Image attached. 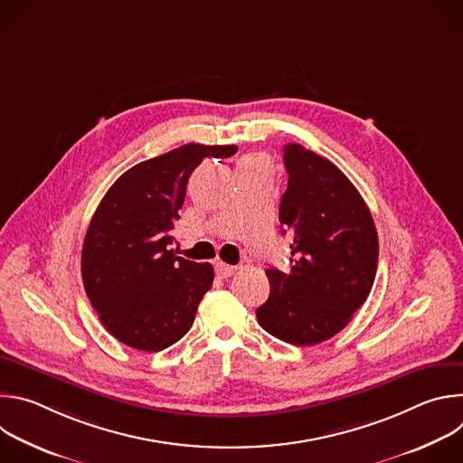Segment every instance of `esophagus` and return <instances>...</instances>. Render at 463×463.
I'll use <instances>...</instances> for the list:
<instances>
[{
	"instance_id": "esophagus-1",
	"label": "esophagus",
	"mask_w": 463,
	"mask_h": 463,
	"mask_svg": "<svg viewBox=\"0 0 463 463\" xmlns=\"http://www.w3.org/2000/svg\"><path fill=\"white\" fill-rule=\"evenodd\" d=\"M236 269H238L236 266H229V263H223V261H218V263H216V275H218L220 279H229V277H232Z\"/></svg>"
}]
</instances>
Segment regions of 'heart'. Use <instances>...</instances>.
Listing matches in <instances>:
<instances>
[{"instance_id": "heart-1", "label": "heart", "mask_w": 463, "mask_h": 463, "mask_svg": "<svg viewBox=\"0 0 463 463\" xmlns=\"http://www.w3.org/2000/svg\"><path fill=\"white\" fill-rule=\"evenodd\" d=\"M245 161H249V163H261V161H260V159H254V157H247V159H245Z\"/></svg>"}]
</instances>
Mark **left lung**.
Wrapping results in <instances>:
<instances>
[{"mask_svg": "<svg viewBox=\"0 0 463 463\" xmlns=\"http://www.w3.org/2000/svg\"><path fill=\"white\" fill-rule=\"evenodd\" d=\"M284 165L279 218L291 238V269H266L271 293L256 318L284 343L313 346L337 335L368 298L379 241L359 190L332 161L289 143Z\"/></svg>", "mask_w": 463, "mask_h": 463, "instance_id": "8db88e82", "label": "left lung"}]
</instances>
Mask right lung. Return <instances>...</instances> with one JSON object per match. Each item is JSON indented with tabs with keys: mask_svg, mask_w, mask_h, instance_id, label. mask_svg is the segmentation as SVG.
Returning a JSON list of instances; mask_svg holds the SVG:
<instances>
[{
	"mask_svg": "<svg viewBox=\"0 0 463 463\" xmlns=\"http://www.w3.org/2000/svg\"><path fill=\"white\" fill-rule=\"evenodd\" d=\"M236 150L179 146L131 166L102 197L84 238L82 282L104 327L126 346L159 352L192 327L214 269L175 256L172 229L194 168Z\"/></svg>",
	"mask_w": 463,
	"mask_h": 463,
	"instance_id": "1",
	"label": "right lung"
}]
</instances>
